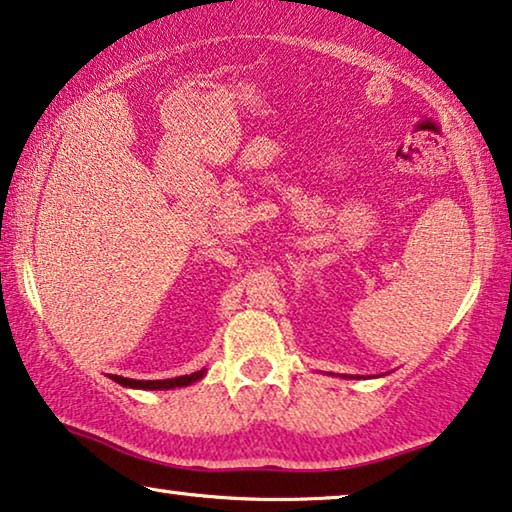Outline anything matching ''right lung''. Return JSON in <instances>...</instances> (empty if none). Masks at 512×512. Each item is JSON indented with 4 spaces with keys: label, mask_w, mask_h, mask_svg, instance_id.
I'll list each match as a JSON object with an SVG mask.
<instances>
[{
    "label": "right lung",
    "mask_w": 512,
    "mask_h": 512,
    "mask_svg": "<svg viewBox=\"0 0 512 512\" xmlns=\"http://www.w3.org/2000/svg\"><path fill=\"white\" fill-rule=\"evenodd\" d=\"M207 370H197L193 375H183V377H174V379H156V381H140V379H126L119 375H110L112 381H117L121 386L128 388H142V391H167V388H181V386H190L195 381H200Z\"/></svg>",
    "instance_id": "obj_1"
}]
</instances>
